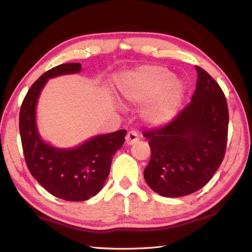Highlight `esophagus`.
Instances as JSON below:
<instances>
[{
    "instance_id": "esophagus-1",
    "label": "esophagus",
    "mask_w": 252,
    "mask_h": 252,
    "mask_svg": "<svg viewBox=\"0 0 252 252\" xmlns=\"http://www.w3.org/2000/svg\"><path fill=\"white\" fill-rule=\"evenodd\" d=\"M139 140V133L134 130H131L127 132L126 136V142L127 146H131V144H134Z\"/></svg>"
}]
</instances>
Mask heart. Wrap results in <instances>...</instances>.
<instances>
[{"label": "heart", "instance_id": "heart-1", "mask_svg": "<svg viewBox=\"0 0 252 252\" xmlns=\"http://www.w3.org/2000/svg\"><path fill=\"white\" fill-rule=\"evenodd\" d=\"M121 95L132 104L150 101L143 110V117L152 125H163L177 113L183 97L180 81L162 66H144L131 72L119 83Z\"/></svg>", "mask_w": 252, "mask_h": 252}]
</instances>
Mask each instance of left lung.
I'll return each instance as SVG.
<instances>
[{
  "label": "left lung",
  "instance_id": "8db88e82",
  "mask_svg": "<svg viewBox=\"0 0 252 252\" xmlns=\"http://www.w3.org/2000/svg\"><path fill=\"white\" fill-rule=\"evenodd\" d=\"M191 102L167 125L143 132L151 149L148 186L163 197H183L210 181L227 148L229 112L224 93L202 67Z\"/></svg>",
  "mask_w": 252,
  "mask_h": 252
}]
</instances>
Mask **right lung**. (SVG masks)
<instances>
[{"label": "right lung", "mask_w": 252, "mask_h": 252, "mask_svg": "<svg viewBox=\"0 0 252 252\" xmlns=\"http://www.w3.org/2000/svg\"><path fill=\"white\" fill-rule=\"evenodd\" d=\"M80 70V63H65L46 71L30 88L20 110L21 142L30 172L51 194L67 201H85L99 192L126 134V130H119L97 135L69 150L42 141L35 125V106L42 88L50 78Z\"/></svg>", "instance_id": "right-lung-1"}]
</instances>
